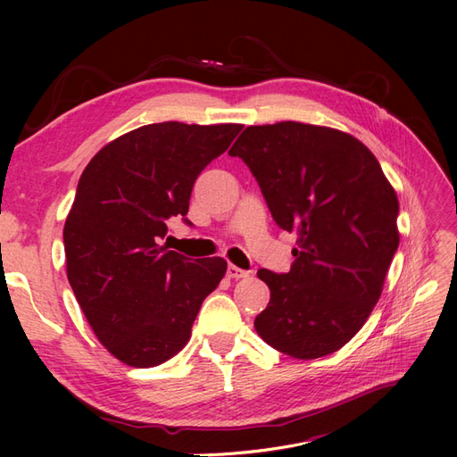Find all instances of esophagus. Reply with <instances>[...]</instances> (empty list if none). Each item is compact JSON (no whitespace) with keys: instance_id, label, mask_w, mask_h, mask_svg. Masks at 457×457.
<instances>
[{"instance_id":"34e87169","label":"esophagus","mask_w":457,"mask_h":457,"mask_svg":"<svg viewBox=\"0 0 457 457\" xmlns=\"http://www.w3.org/2000/svg\"><path fill=\"white\" fill-rule=\"evenodd\" d=\"M227 276H228V278L240 280V278H247V276H250V272L244 270V269H240V267H237V265H228V269H227Z\"/></svg>"}]
</instances>
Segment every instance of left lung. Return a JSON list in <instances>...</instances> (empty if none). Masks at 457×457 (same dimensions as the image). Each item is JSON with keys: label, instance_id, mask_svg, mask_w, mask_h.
<instances>
[{"label": "left lung", "instance_id": "left-lung-1", "mask_svg": "<svg viewBox=\"0 0 457 457\" xmlns=\"http://www.w3.org/2000/svg\"><path fill=\"white\" fill-rule=\"evenodd\" d=\"M228 154L252 170L276 225L297 234L292 270H257L270 289L257 334L299 361L339 351L379 301L400 242L393 185L356 137L312 123L250 126Z\"/></svg>", "mask_w": 457, "mask_h": 457}]
</instances>
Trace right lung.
Listing matches in <instances>:
<instances>
[{
	"label": "right lung",
	"mask_w": 457,
	"mask_h": 457,
	"mask_svg": "<svg viewBox=\"0 0 457 457\" xmlns=\"http://www.w3.org/2000/svg\"><path fill=\"white\" fill-rule=\"evenodd\" d=\"M240 123H148L104 145L79 177L62 238L66 276L103 347L152 368L190 339L227 261L188 259L160 244L188 213L196 177L230 146Z\"/></svg>",
	"instance_id": "add662e5"
}]
</instances>
